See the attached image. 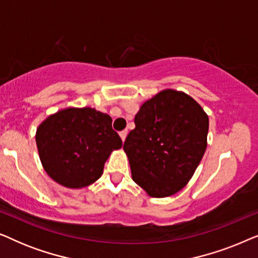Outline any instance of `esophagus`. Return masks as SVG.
Listing matches in <instances>:
<instances>
[{"mask_svg": "<svg viewBox=\"0 0 258 258\" xmlns=\"http://www.w3.org/2000/svg\"><path fill=\"white\" fill-rule=\"evenodd\" d=\"M126 134H128V133H126V132H125V130H123V132H121V133H119V137H121L122 142H124V141H125Z\"/></svg>", "mask_w": 258, "mask_h": 258, "instance_id": "esophagus-1", "label": "esophagus"}]
</instances>
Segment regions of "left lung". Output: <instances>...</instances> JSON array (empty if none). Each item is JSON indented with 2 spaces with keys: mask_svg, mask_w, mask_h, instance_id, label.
Instances as JSON below:
<instances>
[{
  "mask_svg": "<svg viewBox=\"0 0 258 258\" xmlns=\"http://www.w3.org/2000/svg\"><path fill=\"white\" fill-rule=\"evenodd\" d=\"M208 129L207 114L184 93L167 89L147 101L123 146L134 181L151 197L179 191L202 160Z\"/></svg>",
  "mask_w": 258,
  "mask_h": 258,
  "instance_id": "1",
  "label": "left lung"
}]
</instances>
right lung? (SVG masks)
I'll return each instance as SVG.
<instances>
[{
    "label": "right lung",
    "mask_w": 258,
    "mask_h": 258,
    "mask_svg": "<svg viewBox=\"0 0 258 258\" xmlns=\"http://www.w3.org/2000/svg\"><path fill=\"white\" fill-rule=\"evenodd\" d=\"M111 122L110 116L91 108H68L49 116L36 133L47 174L67 188L97 181L111 151L122 147Z\"/></svg>",
    "instance_id": "obj_1"
}]
</instances>
